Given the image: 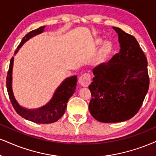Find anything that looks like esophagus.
Returning <instances> with one entry per match:
<instances>
[{"label": "esophagus", "mask_w": 156, "mask_h": 156, "mask_svg": "<svg viewBox=\"0 0 156 156\" xmlns=\"http://www.w3.org/2000/svg\"><path fill=\"white\" fill-rule=\"evenodd\" d=\"M79 82L82 87H88L91 82V76L88 73H84L79 78Z\"/></svg>", "instance_id": "esophagus-1"}]
</instances>
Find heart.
<instances>
[{"mask_svg": "<svg viewBox=\"0 0 156 156\" xmlns=\"http://www.w3.org/2000/svg\"><path fill=\"white\" fill-rule=\"evenodd\" d=\"M103 41H104V40L102 39L101 37H97L95 40V45L99 46L102 44H103L101 46V50H100V57H101L102 60H105L112 53L113 49V44L111 41H105L104 43H103Z\"/></svg>", "mask_w": 156, "mask_h": 156, "instance_id": "b5f03b06", "label": "heart"}]
</instances>
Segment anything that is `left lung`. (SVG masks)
<instances>
[{
  "mask_svg": "<svg viewBox=\"0 0 156 156\" xmlns=\"http://www.w3.org/2000/svg\"><path fill=\"white\" fill-rule=\"evenodd\" d=\"M118 34L120 51L108 63L93 69L89 85L92 98L89 110L103 123L122 122L138 112L148 91L147 61L131 34L113 27Z\"/></svg>",
  "mask_w": 156,
  "mask_h": 156,
  "instance_id": "1",
  "label": "left lung"
}]
</instances>
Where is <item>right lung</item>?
I'll return each mask as SVG.
<instances>
[{"mask_svg": "<svg viewBox=\"0 0 156 156\" xmlns=\"http://www.w3.org/2000/svg\"><path fill=\"white\" fill-rule=\"evenodd\" d=\"M45 26L40 27L37 30H32L23 37V39L14 52L16 55L21 47L30 38L41 34L45 30ZM14 58L12 57L9 65V72L6 78V87L9 98L16 113L27 120L36 124H51L57 122L64 114L66 109L67 102L74 93L76 89L77 76H72L65 79L55 90L52 98L47 104L34 109H28L22 107L15 98L12 89V72Z\"/></svg>", "mask_w": 156, "mask_h": 156, "instance_id": "1", "label": "right lung"}]
</instances>
